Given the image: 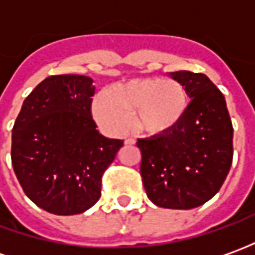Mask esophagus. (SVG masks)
<instances>
[{
	"mask_svg": "<svg viewBox=\"0 0 255 255\" xmlns=\"http://www.w3.org/2000/svg\"><path fill=\"white\" fill-rule=\"evenodd\" d=\"M134 143H136V140L131 139V137H129V139L125 140V144H134Z\"/></svg>",
	"mask_w": 255,
	"mask_h": 255,
	"instance_id": "obj_1",
	"label": "esophagus"
}]
</instances>
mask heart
Here are the masks:
<instances>
[{"mask_svg":"<svg viewBox=\"0 0 255 255\" xmlns=\"http://www.w3.org/2000/svg\"><path fill=\"white\" fill-rule=\"evenodd\" d=\"M187 109V92L175 80L134 78L109 87L94 105L102 126L122 133L133 121L141 133L161 134L172 130Z\"/></svg>","mask_w":255,"mask_h":255,"instance_id":"1","label":"heart"}]
</instances>
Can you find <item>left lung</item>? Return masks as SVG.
I'll return each instance as SVG.
<instances>
[{"instance_id": "8db88e82", "label": "left lung", "mask_w": 255, "mask_h": 255, "mask_svg": "<svg viewBox=\"0 0 255 255\" xmlns=\"http://www.w3.org/2000/svg\"><path fill=\"white\" fill-rule=\"evenodd\" d=\"M191 98L179 124L167 133L137 139L140 175L151 202L194 209L218 194L233 161V125L226 101L205 74L175 71Z\"/></svg>"}]
</instances>
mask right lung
Returning <instances> with one entry per match:
<instances>
[{
  "instance_id": "1",
  "label": "right lung",
  "mask_w": 255,
  "mask_h": 255,
  "mask_svg": "<svg viewBox=\"0 0 255 255\" xmlns=\"http://www.w3.org/2000/svg\"><path fill=\"white\" fill-rule=\"evenodd\" d=\"M94 92L90 77H47L23 101L12 129V167L20 187L54 215H78L94 206L102 174L124 146V140L97 130Z\"/></svg>"
}]
</instances>
